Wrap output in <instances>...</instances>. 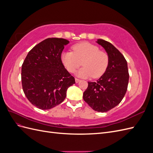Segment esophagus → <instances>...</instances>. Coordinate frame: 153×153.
<instances>
[{
	"mask_svg": "<svg viewBox=\"0 0 153 153\" xmlns=\"http://www.w3.org/2000/svg\"><path fill=\"white\" fill-rule=\"evenodd\" d=\"M80 81V79H78V78H75V82L76 83V84H77V83L79 82Z\"/></svg>",
	"mask_w": 153,
	"mask_h": 153,
	"instance_id": "34e87169",
	"label": "esophagus"
}]
</instances>
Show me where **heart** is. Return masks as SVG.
Masks as SVG:
<instances>
[{
  "mask_svg": "<svg viewBox=\"0 0 153 153\" xmlns=\"http://www.w3.org/2000/svg\"><path fill=\"white\" fill-rule=\"evenodd\" d=\"M73 51L64 52L61 55L62 62L69 73H75L80 67L81 62L84 68L77 73L81 78H98L106 70L108 55L97 46L88 42L80 43L73 46Z\"/></svg>",
  "mask_w": 153,
  "mask_h": 153,
  "instance_id": "1",
  "label": "heart"
}]
</instances>
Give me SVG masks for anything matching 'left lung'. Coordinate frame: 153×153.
<instances>
[{"mask_svg":"<svg viewBox=\"0 0 153 153\" xmlns=\"http://www.w3.org/2000/svg\"><path fill=\"white\" fill-rule=\"evenodd\" d=\"M104 48L109 57L106 70L96 82H88L83 94L85 102L95 111L106 112L119 105L126 94L129 73L123 55L108 41H96Z\"/></svg>","mask_w":153,"mask_h":153,"instance_id":"obj_1","label":"left lung"}]
</instances>
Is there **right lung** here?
Masks as SVG:
<instances>
[{"label": "right lung", "mask_w": 153, "mask_h": 153, "mask_svg": "<svg viewBox=\"0 0 153 153\" xmlns=\"http://www.w3.org/2000/svg\"><path fill=\"white\" fill-rule=\"evenodd\" d=\"M63 38H48L29 51L22 66V84L27 98L34 106L48 110L61 103L69 87L75 84L61 61Z\"/></svg>", "instance_id": "right-lung-1"}]
</instances>
